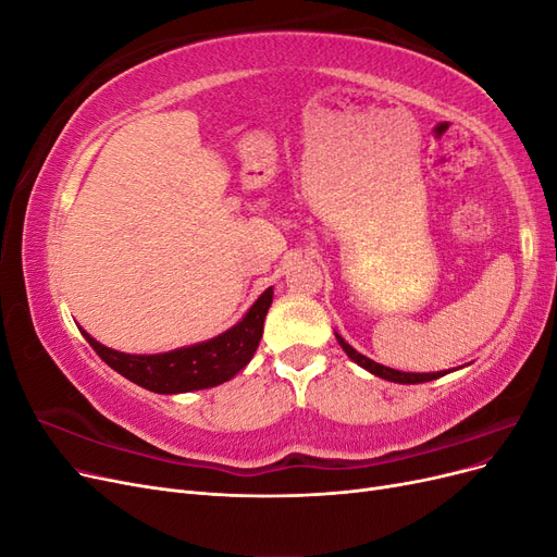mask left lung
Wrapping results in <instances>:
<instances>
[{"instance_id":"1","label":"left lung","mask_w":557,"mask_h":557,"mask_svg":"<svg viewBox=\"0 0 557 557\" xmlns=\"http://www.w3.org/2000/svg\"><path fill=\"white\" fill-rule=\"evenodd\" d=\"M334 336H336V342H339V346L344 348V352L346 356L356 362V364H360L362 369H367L369 374H374V376H379V379H385V381H393V383H404V385H413V383H425V381H434V379H440V376H446L448 372H432V374H416V372H399V369H391V367H385V364H379V362H374V360H369L367 356H362V352H358L356 348H352L342 334H336L334 332Z\"/></svg>"}]
</instances>
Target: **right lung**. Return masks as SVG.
<instances>
[{
	"mask_svg": "<svg viewBox=\"0 0 557 557\" xmlns=\"http://www.w3.org/2000/svg\"><path fill=\"white\" fill-rule=\"evenodd\" d=\"M272 299L274 288H267L252 301V307L244 313L239 323L223 334L193 346L153 352V356H134V352L113 350L92 339L86 330H78L95 348L97 356L132 383L158 395L193 393L234 379L250 362L260 346L264 318L269 307H272Z\"/></svg>",
	"mask_w": 557,
	"mask_h": 557,
	"instance_id": "right-lung-1",
	"label": "right lung"
}]
</instances>
